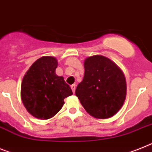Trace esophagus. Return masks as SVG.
I'll return each mask as SVG.
<instances>
[{
  "label": "esophagus",
  "mask_w": 152,
  "mask_h": 152,
  "mask_svg": "<svg viewBox=\"0 0 152 152\" xmlns=\"http://www.w3.org/2000/svg\"><path fill=\"white\" fill-rule=\"evenodd\" d=\"M71 90H72V91H73V93H75V88H76V85H72L71 86Z\"/></svg>",
  "instance_id": "34e87169"
}]
</instances>
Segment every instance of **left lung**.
I'll list each match as a JSON object with an SVG mask.
<instances>
[{"instance_id": "left-lung-1", "label": "left lung", "mask_w": 152, "mask_h": 152, "mask_svg": "<svg viewBox=\"0 0 152 152\" xmlns=\"http://www.w3.org/2000/svg\"><path fill=\"white\" fill-rule=\"evenodd\" d=\"M85 75L75 94L86 111L98 119L109 118L121 108L126 98V79L114 61L102 55L87 58Z\"/></svg>"}]
</instances>
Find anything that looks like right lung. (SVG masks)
<instances>
[{
	"label": "right lung",
	"instance_id": "1",
	"mask_svg": "<svg viewBox=\"0 0 152 152\" xmlns=\"http://www.w3.org/2000/svg\"><path fill=\"white\" fill-rule=\"evenodd\" d=\"M58 60L44 56L33 63L24 75L20 97L27 111L36 118H51L61 109L64 99L73 94L69 85L55 70Z\"/></svg>",
	"mask_w": 152,
	"mask_h": 152
}]
</instances>
